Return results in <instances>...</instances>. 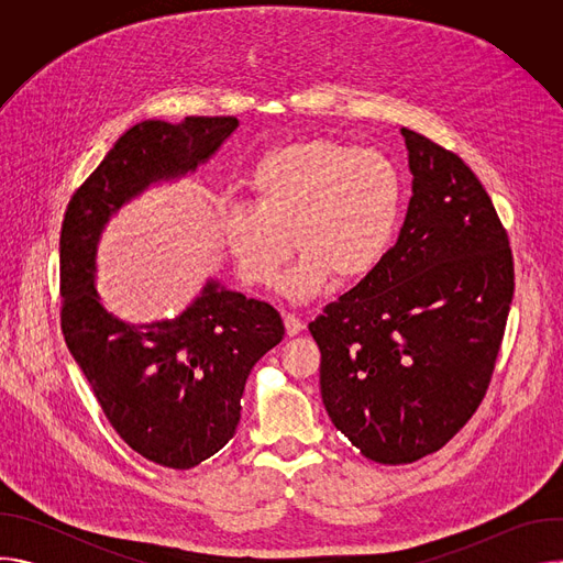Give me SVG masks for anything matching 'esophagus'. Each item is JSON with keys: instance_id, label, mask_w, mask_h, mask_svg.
Instances as JSON below:
<instances>
[{"instance_id": "esophagus-1", "label": "esophagus", "mask_w": 563, "mask_h": 563, "mask_svg": "<svg viewBox=\"0 0 563 563\" xmlns=\"http://www.w3.org/2000/svg\"><path fill=\"white\" fill-rule=\"evenodd\" d=\"M285 330H287V336H296L305 330V320L298 318L296 313H285Z\"/></svg>"}]
</instances>
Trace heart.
<instances>
[{
	"mask_svg": "<svg viewBox=\"0 0 563 563\" xmlns=\"http://www.w3.org/2000/svg\"><path fill=\"white\" fill-rule=\"evenodd\" d=\"M250 187L254 205L231 202L222 220L235 272L250 285H274L291 245L300 254L283 280L291 298L318 294L330 276L358 280L389 250L400 180L376 148L330 140L280 146L256 165Z\"/></svg>",
	"mask_w": 563,
	"mask_h": 563,
	"instance_id": "1",
	"label": "heart"
}]
</instances>
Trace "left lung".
Segmentation results:
<instances>
[{
    "mask_svg": "<svg viewBox=\"0 0 563 563\" xmlns=\"http://www.w3.org/2000/svg\"><path fill=\"white\" fill-rule=\"evenodd\" d=\"M412 198L396 245L309 323L323 406L363 456L441 450L486 396L515 294L508 233L452 151L400 129Z\"/></svg>",
    "mask_w": 563,
    "mask_h": 563,
    "instance_id": "obj_1",
    "label": "left lung"
}]
</instances>
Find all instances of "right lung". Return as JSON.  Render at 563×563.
<instances>
[{
    "instance_id": "right-lung-1",
    "label": "right lung",
    "mask_w": 563,
    "mask_h": 563,
    "mask_svg": "<svg viewBox=\"0 0 563 563\" xmlns=\"http://www.w3.org/2000/svg\"><path fill=\"white\" fill-rule=\"evenodd\" d=\"M235 118L144 120L79 187L62 222V332L113 430L144 459L189 470L233 437L252 367L285 336L280 313L209 278L183 313L126 323L96 287L98 247L111 220L151 185L209 163Z\"/></svg>"
}]
</instances>
